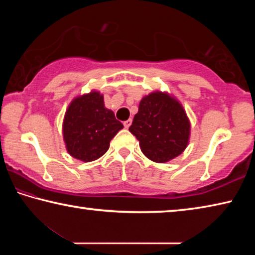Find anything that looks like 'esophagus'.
Here are the masks:
<instances>
[{"label":"esophagus","mask_w":255,"mask_h":255,"mask_svg":"<svg viewBox=\"0 0 255 255\" xmlns=\"http://www.w3.org/2000/svg\"><path fill=\"white\" fill-rule=\"evenodd\" d=\"M130 125H131V119H128V120H126V122L124 123V126H125V128H129L130 127Z\"/></svg>","instance_id":"1"}]
</instances>
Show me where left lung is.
<instances>
[{"label":"left lung","mask_w":255,"mask_h":255,"mask_svg":"<svg viewBox=\"0 0 255 255\" xmlns=\"http://www.w3.org/2000/svg\"><path fill=\"white\" fill-rule=\"evenodd\" d=\"M143 154L156 163L169 162L189 143L190 122L181 103L166 92H153L141 99L129 127Z\"/></svg>","instance_id":"1"}]
</instances>
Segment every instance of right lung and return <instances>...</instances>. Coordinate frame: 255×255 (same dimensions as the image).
I'll list each match as a JSON object with an SVG mask.
<instances>
[{
  "instance_id": "add662e5",
  "label": "right lung",
  "mask_w": 255,
  "mask_h": 255,
  "mask_svg": "<svg viewBox=\"0 0 255 255\" xmlns=\"http://www.w3.org/2000/svg\"><path fill=\"white\" fill-rule=\"evenodd\" d=\"M124 125L107 109L98 91L77 97L68 106L63 122V137L71 156L92 162L105 154Z\"/></svg>"
}]
</instances>
